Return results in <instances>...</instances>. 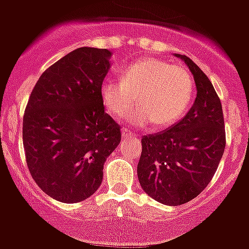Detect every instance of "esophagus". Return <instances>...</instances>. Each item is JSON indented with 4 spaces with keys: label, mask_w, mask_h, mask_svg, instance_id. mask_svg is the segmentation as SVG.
<instances>
[{
    "label": "esophagus",
    "mask_w": 249,
    "mask_h": 249,
    "mask_svg": "<svg viewBox=\"0 0 249 249\" xmlns=\"http://www.w3.org/2000/svg\"><path fill=\"white\" fill-rule=\"evenodd\" d=\"M122 136L123 138H132V136H134V134H131V132H129V131H126L125 129H123Z\"/></svg>",
    "instance_id": "1"
}]
</instances>
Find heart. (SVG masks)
<instances>
[{"mask_svg": "<svg viewBox=\"0 0 249 249\" xmlns=\"http://www.w3.org/2000/svg\"><path fill=\"white\" fill-rule=\"evenodd\" d=\"M192 97L193 81L187 70L157 57L132 62L122 81L107 77L101 85L102 103L115 118H122L136 98L138 104L125 118L134 127L177 123L187 113Z\"/></svg>", "mask_w": 249, "mask_h": 249, "instance_id": "obj_1", "label": "heart"}]
</instances>
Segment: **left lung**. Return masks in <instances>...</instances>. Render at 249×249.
<instances>
[{"label": "left lung", "instance_id": "8db88e82", "mask_svg": "<svg viewBox=\"0 0 249 249\" xmlns=\"http://www.w3.org/2000/svg\"><path fill=\"white\" fill-rule=\"evenodd\" d=\"M196 98L187 115L168 130L143 136L138 164L141 188L164 205L177 206L196 198L213 179L224 155L226 138L221 102L208 76L185 55Z\"/></svg>", "mask_w": 249, "mask_h": 249}]
</instances>
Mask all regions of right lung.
<instances>
[{
  "label": "right lung",
  "mask_w": 249,
  "mask_h": 249,
  "mask_svg": "<svg viewBox=\"0 0 249 249\" xmlns=\"http://www.w3.org/2000/svg\"><path fill=\"white\" fill-rule=\"evenodd\" d=\"M110 56L108 49L71 51L40 76L28 101V168L39 188L61 203H78L98 189L104 162L122 139L101 99Z\"/></svg>",
  "instance_id": "right-lung-1"
}]
</instances>
